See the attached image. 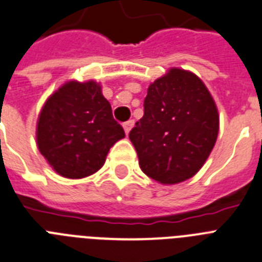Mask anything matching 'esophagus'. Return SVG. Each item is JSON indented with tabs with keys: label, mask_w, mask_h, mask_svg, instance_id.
<instances>
[{
	"label": "esophagus",
	"mask_w": 262,
	"mask_h": 262,
	"mask_svg": "<svg viewBox=\"0 0 262 262\" xmlns=\"http://www.w3.org/2000/svg\"><path fill=\"white\" fill-rule=\"evenodd\" d=\"M134 127V120H128V122H126L124 124H123V128H124V133H126V135H128L129 131H131V128Z\"/></svg>",
	"instance_id": "1"
}]
</instances>
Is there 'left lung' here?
<instances>
[{"instance_id":"1","label":"left lung","mask_w":262,"mask_h":262,"mask_svg":"<svg viewBox=\"0 0 262 262\" xmlns=\"http://www.w3.org/2000/svg\"><path fill=\"white\" fill-rule=\"evenodd\" d=\"M220 116L211 93L192 71L171 67L149 84L144 115L129 133L142 171L162 184L195 176L219 135Z\"/></svg>"}]
</instances>
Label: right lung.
Segmentation results:
<instances>
[{
	"label": "right lung",
	"mask_w": 262,
	"mask_h": 262,
	"mask_svg": "<svg viewBox=\"0 0 262 262\" xmlns=\"http://www.w3.org/2000/svg\"><path fill=\"white\" fill-rule=\"evenodd\" d=\"M124 136L95 80L62 84L45 102L35 131L39 152L67 179H83L99 171L110 148Z\"/></svg>",
	"instance_id": "1"
}]
</instances>
